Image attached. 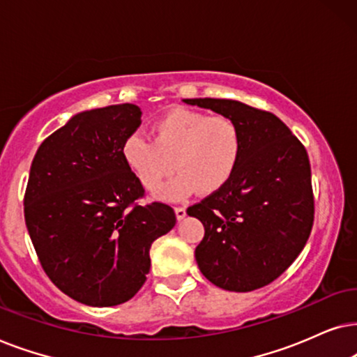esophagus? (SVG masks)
<instances>
[{"label":"esophagus","instance_id":"1","mask_svg":"<svg viewBox=\"0 0 357 357\" xmlns=\"http://www.w3.org/2000/svg\"><path fill=\"white\" fill-rule=\"evenodd\" d=\"M174 213H176V218H178V220H183V218L186 217V208H184V207H174Z\"/></svg>","mask_w":357,"mask_h":357}]
</instances>
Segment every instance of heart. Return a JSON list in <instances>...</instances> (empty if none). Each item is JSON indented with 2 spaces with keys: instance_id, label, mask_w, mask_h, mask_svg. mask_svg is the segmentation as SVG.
Returning a JSON list of instances; mask_svg holds the SVG:
<instances>
[{
  "instance_id": "obj_1",
  "label": "heart",
  "mask_w": 357,
  "mask_h": 357,
  "mask_svg": "<svg viewBox=\"0 0 357 357\" xmlns=\"http://www.w3.org/2000/svg\"><path fill=\"white\" fill-rule=\"evenodd\" d=\"M153 142L132 134L122 144V158L149 192L158 191L168 176H178L160 197L183 199L199 189L212 194L230 181L243 153V135L234 119L173 107L151 127ZM175 168L173 169L172 166Z\"/></svg>"
}]
</instances>
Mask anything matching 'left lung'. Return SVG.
I'll use <instances>...</instances> for the list:
<instances>
[{
  "mask_svg": "<svg viewBox=\"0 0 357 357\" xmlns=\"http://www.w3.org/2000/svg\"><path fill=\"white\" fill-rule=\"evenodd\" d=\"M230 117L243 135L235 174L188 208L202 222L201 273L217 287L251 292L268 286L305 246L313 225L312 171L305 146L274 114L231 99H184Z\"/></svg>",
  "mask_w": 357,
  "mask_h": 357,
  "instance_id": "8db88e82",
  "label": "left lung"
}]
</instances>
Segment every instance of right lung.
Returning <instances> with one entry per match:
<instances>
[{
  "mask_svg": "<svg viewBox=\"0 0 357 357\" xmlns=\"http://www.w3.org/2000/svg\"><path fill=\"white\" fill-rule=\"evenodd\" d=\"M142 123L135 104L76 114L42 142L24 196L26 227L50 281L91 307L130 301L150 273V248L176 223L122 158Z\"/></svg>",
  "mask_w": 357,
  "mask_h": 357,
  "instance_id": "obj_1",
  "label": "right lung"
}]
</instances>
